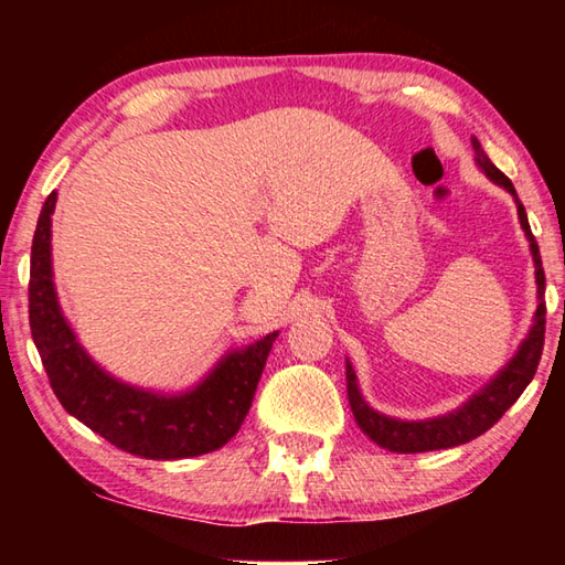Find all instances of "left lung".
<instances>
[{"mask_svg": "<svg viewBox=\"0 0 565 565\" xmlns=\"http://www.w3.org/2000/svg\"><path fill=\"white\" fill-rule=\"evenodd\" d=\"M471 145L476 151L478 169H481L493 184H499L509 191L515 202V209H519V222L525 232V238H529L533 266H535V299H539V306H535L529 337L521 341V347L515 349L511 361L505 363L489 384L478 388L471 398L463 401L461 406L448 411L444 416L404 420V418L386 416L381 414V411L371 408L369 401L363 398L359 388L356 371H353L351 361L347 359V391H349V404L353 411V418H356L359 428L371 438V441L394 454L441 451V448H454V446L473 441L476 436L489 431L495 420H499L505 411L519 401L523 388L531 384V379L541 361L543 333H546V301H543V294H546V276H543L539 244H535V238L531 234L529 216H525V209L519 202V194H515L511 179L505 177L501 169L493 167V161L486 157L481 141L473 137Z\"/></svg>", "mask_w": 565, "mask_h": 565, "instance_id": "left-lung-1", "label": "left lung"}]
</instances>
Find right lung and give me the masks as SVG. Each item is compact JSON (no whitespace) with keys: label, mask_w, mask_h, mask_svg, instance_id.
<instances>
[{"label":"right lung","mask_w":565,"mask_h":565,"mask_svg":"<svg viewBox=\"0 0 565 565\" xmlns=\"http://www.w3.org/2000/svg\"><path fill=\"white\" fill-rule=\"evenodd\" d=\"M54 206L56 191L46 196L32 242L30 327L46 376L66 414L121 451L154 461H177L222 448L244 424L279 331L226 351L199 384L177 394L134 386L111 376L76 339L56 296L52 269Z\"/></svg>","instance_id":"obj_1"}]
</instances>
